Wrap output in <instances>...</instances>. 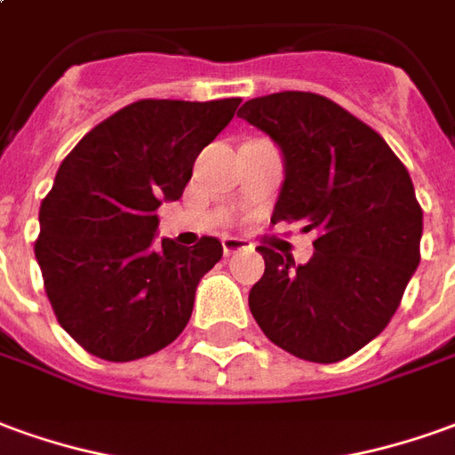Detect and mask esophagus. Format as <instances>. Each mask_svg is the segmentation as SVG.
<instances>
[{
  "label": "esophagus",
  "instance_id": "esophagus-1",
  "mask_svg": "<svg viewBox=\"0 0 455 455\" xmlns=\"http://www.w3.org/2000/svg\"><path fill=\"white\" fill-rule=\"evenodd\" d=\"M221 246H224V253H227V256H234V253H241V251L251 249L249 241H243V238L236 236H224L221 238Z\"/></svg>",
  "mask_w": 455,
  "mask_h": 455
}]
</instances>
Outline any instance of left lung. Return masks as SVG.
I'll return each mask as SVG.
<instances>
[{"instance_id":"obj_1","label":"left lung","mask_w":455,"mask_h":455,"mask_svg":"<svg viewBox=\"0 0 455 455\" xmlns=\"http://www.w3.org/2000/svg\"><path fill=\"white\" fill-rule=\"evenodd\" d=\"M238 117L271 135L285 160L273 224L317 231L305 266L259 246L266 271L251 288V313L295 357L345 360L389 325L421 260L424 214L411 177L379 132L325 95H263Z\"/></svg>"}]
</instances>
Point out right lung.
Instances as JSON below:
<instances>
[{"instance_id":"add662e5","label":"right lung","mask_w":455,"mask_h":455,"mask_svg":"<svg viewBox=\"0 0 455 455\" xmlns=\"http://www.w3.org/2000/svg\"><path fill=\"white\" fill-rule=\"evenodd\" d=\"M241 98L138 100L95 125L61 162L39 209L34 253L61 327L108 362L140 360L180 338L221 241L155 243L157 209L180 199L199 152Z\"/></svg>"}]
</instances>
